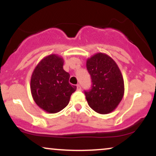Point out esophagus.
I'll list each match as a JSON object with an SVG mask.
<instances>
[{
	"label": "esophagus",
	"instance_id": "1",
	"mask_svg": "<svg viewBox=\"0 0 156 156\" xmlns=\"http://www.w3.org/2000/svg\"><path fill=\"white\" fill-rule=\"evenodd\" d=\"M81 89V87H80V84H77V90L80 91Z\"/></svg>",
	"mask_w": 156,
	"mask_h": 156
}]
</instances>
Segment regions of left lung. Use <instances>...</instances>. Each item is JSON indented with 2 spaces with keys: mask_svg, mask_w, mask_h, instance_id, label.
<instances>
[{
  "mask_svg": "<svg viewBox=\"0 0 156 156\" xmlns=\"http://www.w3.org/2000/svg\"><path fill=\"white\" fill-rule=\"evenodd\" d=\"M87 68L92 82V89L85 91L89 107L101 114L112 112L121 102L125 92L119 67L109 55L98 53L87 59Z\"/></svg>",
  "mask_w": 156,
  "mask_h": 156,
  "instance_id": "obj_1",
  "label": "left lung"
}]
</instances>
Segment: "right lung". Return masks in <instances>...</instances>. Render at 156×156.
<instances>
[{"instance_id": "add662e5", "label": "right lung", "mask_w": 156, "mask_h": 156, "mask_svg": "<svg viewBox=\"0 0 156 156\" xmlns=\"http://www.w3.org/2000/svg\"><path fill=\"white\" fill-rule=\"evenodd\" d=\"M63 58L51 54L42 58L31 75V92L40 108L55 114L68 105L76 86L69 83V74L63 69Z\"/></svg>"}]
</instances>
